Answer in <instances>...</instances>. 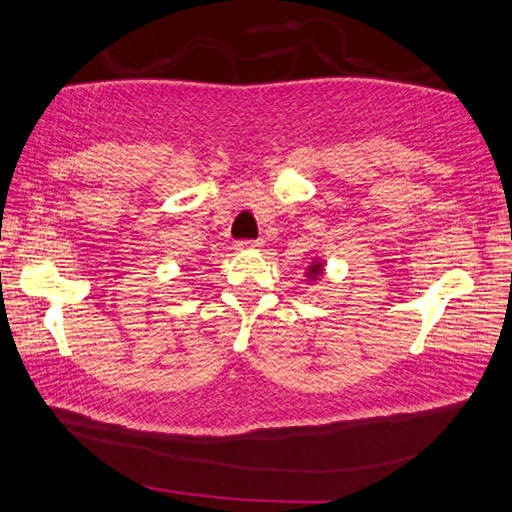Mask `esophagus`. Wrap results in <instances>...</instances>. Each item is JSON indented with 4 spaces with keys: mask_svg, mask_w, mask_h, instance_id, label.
I'll return each mask as SVG.
<instances>
[{
    "mask_svg": "<svg viewBox=\"0 0 512 512\" xmlns=\"http://www.w3.org/2000/svg\"><path fill=\"white\" fill-rule=\"evenodd\" d=\"M261 245H263V240H238L236 242V249L249 251V249H258Z\"/></svg>",
    "mask_w": 512,
    "mask_h": 512,
    "instance_id": "34e87169",
    "label": "esophagus"
}]
</instances>
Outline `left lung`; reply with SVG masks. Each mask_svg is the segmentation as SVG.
<instances>
[{"mask_svg": "<svg viewBox=\"0 0 512 512\" xmlns=\"http://www.w3.org/2000/svg\"><path fill=\"white\" fill-rule=\"evenodd\" d=\"M320 272H322V263H313L311 265V276H317Z\"/></svg>", "mask_w": 512, "mask_h": 512, "instance_id": "8db88e82", "label": "left lung"}]
</instances>
